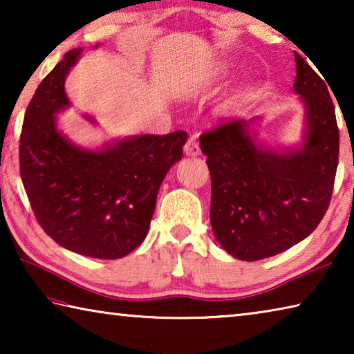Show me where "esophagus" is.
<instances>
[{"label": "esophagus", "instance_id": "1", "mask_svg": "<svg viewBox=\"0 0 354 354\" xmlns=\"http://www.w3.org/2000/svg\"><path fill=\"white\" fill-rule=\"evenodd\" d=\"M184 153H185V156H198L201 153L198 142H196V139H194V137H190V139L185 142Z\"/></svg>", "mask_w": 354, "mask_h": 354}]
</instances>
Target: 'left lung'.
I'll return each mask as SVG.
<instances>
[{
    "instance_id": "1",
    "label": "left lung",
    "mask_w": 354,
    "mask_h": 354,
    "mask_svg": "<svg viewBox=\"0 0 354 354\" xmlns=\"http://www.w3.org/2000/svg\"><path fill=\"white\" fill-rule=\"evenodd\" d=\"M293 91L306 107L298 148L256 142L253 122L231 120L200 137L211 171V225L218 243L241 261L289 250L326 214L339 162V128L333 100L319 73L295 53Z\"/></svg>"
}]
</instances>
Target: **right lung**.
Here are the masks:
<instances>
[{
	"label": "right lung",
	"instance_id": "add662e5",
	"mask_svg": "<svg viewBox=\"0 0 354 354\" xmlns=\"http://www.w3.org/2000/svg\"><path fill=\"white\" fill-rule=\"evenodd\" d=\"M81 53L68 51L28 104L20 175L35 218L53 241L82 256L120 259L147 237L159 187L181 160L187 133L129 137L101 149L75 145L57 131L56 113L70 106L64 84Z\"/></svg>",
	"mask_w": 354,
	"mask_h": 354
}]
</instances>
